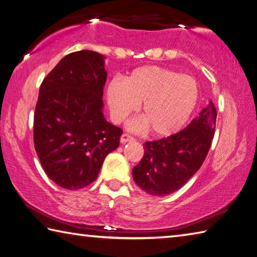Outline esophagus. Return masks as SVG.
<instances>
[{"mask_svg": "<svg viewBox=\"0 0 257 257\" xmlns=\"http://www.w3.org/2000/svg\"><path fill=\"white\" fill-rule=\"evenodd\" d=\"M130 141H134L133 136L127 133H123L121 136V143H126V142H130Z\"/></svg>", "mask_w": 257, "mask_h": 257, "instance_id": "34e87169", "label": "esophagus"}]
</instances>
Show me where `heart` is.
Masks as SVG:
<instances>
[{"instance_id": "obj_1", "label": "heart", "mask_w": 257, "mask_h": 257, "mask_svg": "<svg viewBox=\"0 0 257 257\" xmlns=\"http://www.w3.org/2000/svg\"><path fill=\"white\" fill-rule=\"evenodd\" d=\"M106 101L111 117L121 123L141 105L142 118L128 123L132 130L150 127L159 136L176 133L190 118L198 101L194 77L165 67L148 65L133 70L123 81H109Z\"/></svg>"}]
</instances>
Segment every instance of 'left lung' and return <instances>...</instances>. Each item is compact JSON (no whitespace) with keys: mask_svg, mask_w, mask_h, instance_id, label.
Wrapping results in <instances>:
<instances>
[{"mask_svg":"<svg viewBox=\"0 0 257 257\" xmlns=\"http://www.w3.org/2000/svg\"><path fill=\"white\" fill-rule=\"evenodd\" d=\"M216 116L211 102L179 133L145 142L143 158L132 171L136 184L154 196L180 190L205 161L215 134Z\"/></svg>","mask_w":257,"mask_h":257,"instance_id":"obj_1","label":"left lung"}]
</instances>
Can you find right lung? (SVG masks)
Segmentation results:
<instances>
[{"label":"right lung","mask_w":257,"mask_h":257,"mask_svg":"<svg viewBox=\"0 0 257 257\" xmlns=\"http://www.w3.org/2000/svg\"><path fill=\"white\" fill-rule=\"evenodd\" d=\"M107 73L97 52H73L42 82L33 139L41 165L55 184L80 190L96 180L104 159L116 150L122 128L104 117Z\"/></svg>","instance_id":"right-lung-1"}]
</instances>
